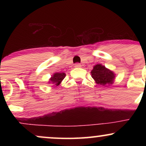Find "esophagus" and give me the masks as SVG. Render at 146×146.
<instances>
[{
	"label": "esophagus",
	"mask_w": 146,
	"mask_h": 146,
	"mask_svg": "<svg viewBox=\"0 0 146 146\" xmlns=\"http://www.w3.org/2000/svg\"><path fill=\"white\" fill-rule=\"evenodd\" d=\"M74 66L76 68H80V67H81V64H79V63H76V64H74Z\"/></svg>",
	"instance_id": "esophagus-1"
}]
</instances>
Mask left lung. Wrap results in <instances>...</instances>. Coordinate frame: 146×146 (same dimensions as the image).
Instances as JSON below:
<instances>
[{"instance_id":"8db88e82","label":"left lung","mask_w":146,"mask_h":146,"mask_svg":"<svg viewBox=\"0 0 146 146\" xmlns=\"http://www.w3.org/2000/svg\"><path fill=\"white\" fill-rule=\"evenodd\" d=\"M92 77L96 81L98 84L103 86H108L113 83L115 75L110 70L101 64H97L94 66L91 72Z\"/></svg>"}]
</instances>
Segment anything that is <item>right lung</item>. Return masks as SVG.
I'll list each match as a JSON object with an SVG mask.
<instances>
[{
    "label": "right lung",
    "mask_w": 146,
    "mask_h": 146,
    "mask_svg": "<svg viewBox=\"0 0 146 146\" xmlns=\"http://www.w3.org/2000/svg\"><path fill=\"white\" fill-rule=\"evenodd\" d=\"M65 76L66 74L64 73H55L50 80L52 84H54L55 86H58Z\"/></svg>",
    "instance_id": "obj_1"
}]
</instances>
